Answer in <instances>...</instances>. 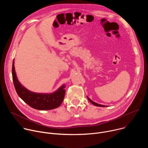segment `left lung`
Masks as SVG:
<instances>
[{
	"mask_svg": "<svg viewBox=\"0 0 148 148\" xmlns=\"http://www.w3.org/2000/svg\"><path fill=\"white\" fill-rule=\"evenodd\" d=\"M87 98H88V99L89 100V101L91 103H92L93 105H95V106H97V107H107V106H106V105H101V104H98V103H96V102H94V101H92L91 99H90L88 97H87Z\"/></svg>",
	"mask_w": 148,
	"mask_h": 148,
	"instance_id": "obj_1",
	"label": "left lung"
}]
</instances>
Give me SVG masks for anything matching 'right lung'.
<instances>
[{
  "mask_svg": "<svg viewBox=\"0 0 148 148\" xmlns=\"http://www.w3.org/2000/svg\"><path fill=\"white\" fill-rule=\"evenodd\" d=\"M14 61L12 64V77L15 90L19 97L32 108L38 110H50L58 108L64 99L66 90L65 84L52 93H37L26 88L18 81L14 68Z\"/></svg>",
  "mask_w": 148,
  "mask_h": 148,
  "instance_id": "add662e5",
  "label": "right lung"
}]
</instances>
